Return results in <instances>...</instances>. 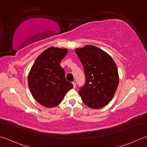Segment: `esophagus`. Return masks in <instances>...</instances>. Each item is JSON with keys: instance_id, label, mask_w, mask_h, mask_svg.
Masks as SVG:
<instances>
[{"instance_id": "1", "label": "esophagus", "mask_w": 147, "mask_h": 147, "mask_svg": "<svg viewBox=\"0 0 147 147\" xmlns=\"http://www.w3.org/2000/svg\"><path fill=\"white\" fill-rule=\"evenodd\" d=\"M72 84H73V86H74V88H75L76 87V82H73Z\"/></svg>"}]
</instances>
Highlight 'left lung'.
I'll return each instance as SVG.
<instances>
[{"mask_svg": "<svg viewBox=\"0 0 147 147\" xmlns=\"http://www.w3.org/2000/svg\"><path fill=\"white\" fill-rule=\"evenodd\" d=\"M84 67V85L79 93L83 102L91 109H101L112 100L119 85V74L109 55L91 45L76 49Z\"/></svg>", "mask_w": 147, "mask_h": 147, "instance_id": "obj_1", "label": "left lung"}]
</instances>
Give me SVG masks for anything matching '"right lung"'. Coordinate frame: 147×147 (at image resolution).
Returning <instances> with one entry per match:
<instances>
[{"mask_svg":"<svg viewBox=\"0 0 147 147\" xmlns=\"http://www.w3.org/2000/svg\"><path fill=\"white\" fill-rule=\"evenodd\" d=\"M68 50L51 47L36 59L28 75L30 90L35 100L42 105L51 108L61 102L73 84L65 79L60 62Z\"/></svg>","mask_w":147,"mask_h":147,"instance_id":"right-lung-1","label":"right lung"}]
</instances>
